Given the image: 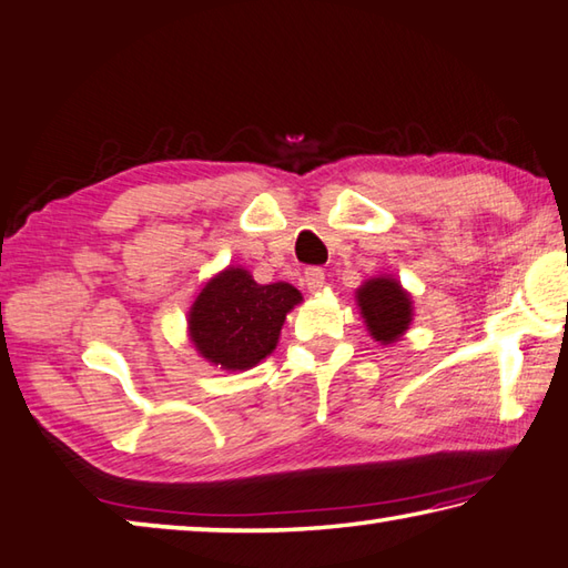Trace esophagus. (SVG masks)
Instances as JSON below:
<instances>
[{
    "instance_id": "esophagus-1",
    "label": "esophagus",
    "mask_w": 568,
    "mask_h": 568,
    "mask_svg": "<svg viewBox=\"0 0 568 568\" xmlns=\"http://www.w3.org/2000/svg\"><path fill=\"white\" fill-rule=\"evenodd\" d=\"M301 285L307 287V291H311V293L323 291V287H325V273L320 271V267H305V273L301 277Z\"/></svg>"
}]
</instances>
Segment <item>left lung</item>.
<instances>
[{
  "instance_id": "left-lung-1",
  "label": "left lung",
  "mask_w": 568,
  "mask_h": 568,
  "mask_svg": "<svg viewBox=\"0 0 568 568\" xmlns=\"http://www.w3.org/2000/svg\"><path fill=\"white\" fill-rule=\"evenodd\" d=\"M359 315L365 320L367 333L379 345H392L407 333L415 317L412 295L402 287L395 275H375L355 291Z\"/></svg>"
}]
</instances>
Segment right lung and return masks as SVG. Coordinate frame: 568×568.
Returning a JSON list of instances; mask_svg holds the SVG:
<instances>
[{
  "label": "right lung",
  "instance_id": "obj_1",
  "mask_svg": "<svg viewBox=\"0 0 568 568\" xmlns=\"http://www.w3.org/2000/svg\"><path fill=\"white\" fill-rule=\"evenodd\" d=\"M303 303L291 283L261 285L241 265H229L201 287L189 311V339L225 373H243L273 353L287 313Z\"/></svg>",
  "mask_w": 568,
  "mask_h": 568
}]
</instances>
